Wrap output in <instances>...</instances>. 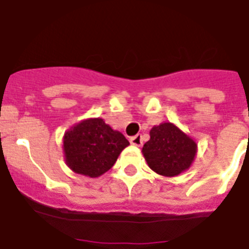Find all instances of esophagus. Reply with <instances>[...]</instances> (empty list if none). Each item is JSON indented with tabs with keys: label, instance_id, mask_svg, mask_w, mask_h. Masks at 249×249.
Wrapping results in <instances>:
<instances>
[{
	"label": "esophagus",
	"instance_id": "obj_1",
	"mask_svg": "<svg viewBox=\"0 0 249 249\" xmlns=\"http://www.w3.org/2000/svg\"><path fill=\"white\" fill-rule=\"evenodd\" d=\"M130 143L134 144V146H138V147L142 146V143H143L142 136H141V134H137V136L132 137V138H130Z\"/></svg>",
	"mask_w": 249,
	"mask_h": 249
}]
</instances>
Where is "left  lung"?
<instances>
[{"instance_id":"left-lung-1","label":"left lung","mask_w":249,"mask_h":249,"mask_svg":"<svg viewBox=\"0 0 249 249\" xmlns=\"http://www.w3.org/2000/svg\"><path fill=\"white\" fill-rule=\"evenodd\" d=\"M196 143L172 123L154 126L150 140L143 144L142 152L148 166L165 177H174L185 172L196 155Z\"/></svg>"}]
</instances>
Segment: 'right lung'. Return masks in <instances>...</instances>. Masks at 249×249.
Returning <instances> with one entry per match:
<instances>
[{"mask_svg":"<svg viewBox=\"0 0 249 249\" xmlns=\"http://www.w3.org/2000/svg\"><path fill=\"white\" fill-rule=\"evenodd\" d=\"M128 144L129 141L103 119H88L66 132L64 158L75 173L95 178L112 168Z\"/></svg>","mask_w":249,"mask_h":249,"instance_id":"right-lung-1","label":"right lung"}]
</instances>
